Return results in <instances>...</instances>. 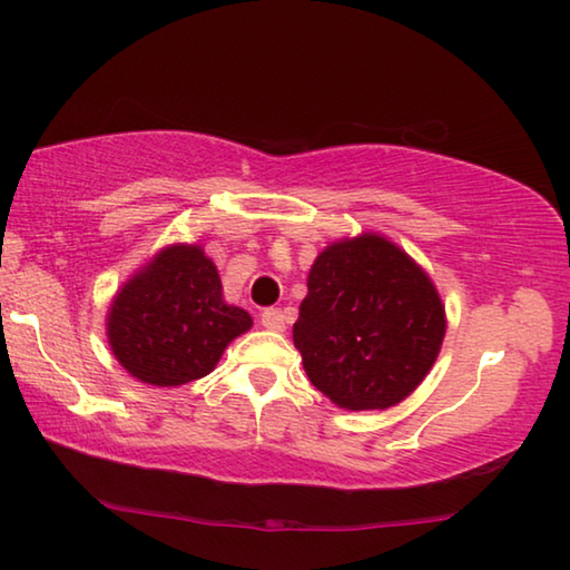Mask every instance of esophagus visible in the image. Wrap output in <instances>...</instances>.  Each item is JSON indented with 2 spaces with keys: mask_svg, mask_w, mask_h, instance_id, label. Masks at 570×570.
I'll list each match as a JSON object with an SVG mask.
<instances>
[{
  "mask_svg": "<svg viewBox=\"0 0 570 570\" xmlns=\"http://www.w3.org/2000/svg\"><path fill=\"white\" fill-rule=\"evenodd\" d=\"M262 324L266 326V330H272V332H284L286 330V322H284L282 308H266V312L262 314Z\"/></svg>",
  "mask_w": 570,
  "mask_h": 570,
  "instance_id": "esophagus-1",
  "label": "esophagus"
}]
</instances>
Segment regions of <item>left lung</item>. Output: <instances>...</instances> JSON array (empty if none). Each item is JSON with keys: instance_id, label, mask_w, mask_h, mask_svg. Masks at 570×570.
<instances>
[{"instance_id": "1", "label": "left lung", "mask_w": 570, "mask_h": 570, "mask_svg": "<svg viewBox=\"0 0 570 570\" xmlns=\"http://www.w3.org/2000/svg\"><path fill=\"white\" fill-rule=\"evenodd\" d=\"M294 346L336 407L387 410L435 364L448 320L428 272L387 236L364 230L314 258Z\"/></svg>"}]
</instances>
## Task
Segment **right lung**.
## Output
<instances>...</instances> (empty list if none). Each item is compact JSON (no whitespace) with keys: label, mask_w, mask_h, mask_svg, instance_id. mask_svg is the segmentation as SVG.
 <instances>
[{"label":"right lung","mask_w":570,"mask_h":570,"mask_svg":"<svg viewBox=\"0 0 570 570\" xmlns=\"http://www.w3.org/2000/svg\"><path fill=\"white\" fill-rule=\"evenodd\" d=\"M105 326L125 372L153 387H180L214 372L254 320L226 304L204 246L170 244L118 288Z\"/></svg>","instance_id":"1"}]
</instances>
